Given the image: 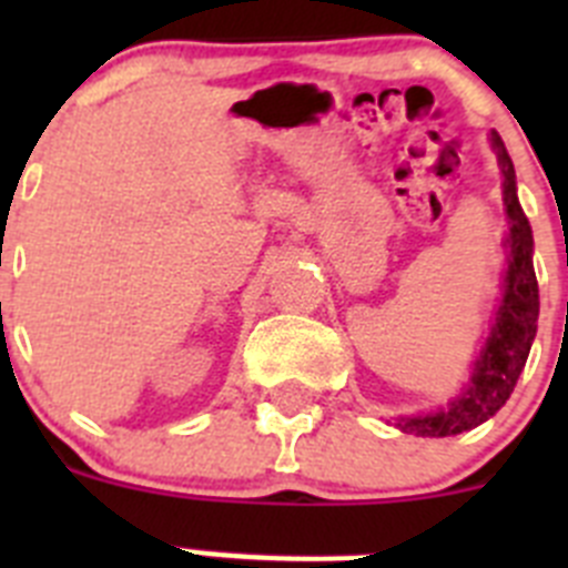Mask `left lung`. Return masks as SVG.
Returning <instances> with one entry per match:
<instances>
[{
	"label": "left lung",
	"instance_id": "left-lung-1",
	"mask_svg": "<svg viewBox=\"0 0 568 568\" xmlns=\"http://www.w3.org/2000/svg\"><path fill=\"white\" fill-rule=\"evenodd\" d=\"M491 148L498 153L500 173H504V204L506 215H509V270H506L504 298H500L495 327L486 338V346L480 349L471 384L466 386L464 395L440 413L420 415V418H398V424H395L404 433L424 435V438L460 435L498 413L518 384L526 358H529L531 341L538 333L540 301L535 264H531L529 219L518 202L515 164L506 153L504 139L495 130H491Z\"/></svg>",
	"mask_w": 568,
	"mask_h": 568
}]
</instances>
